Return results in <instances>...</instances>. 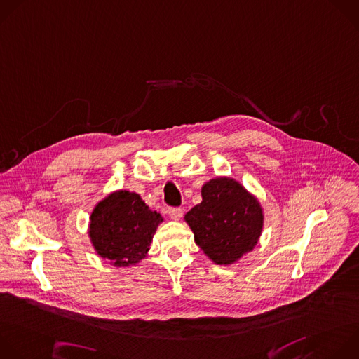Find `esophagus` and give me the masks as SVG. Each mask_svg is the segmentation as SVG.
<instances>
[{
  "instance_id": "esophagus-1",
  "label": "esophagus",
  "mask_w": 359,
  "mask_h": 359,
  "mask_svg": "<svg viewBox=\"0 0 359 359\" xmlns=\"http://www.w3.org/2000/svg\"><path fill=\"white\" fill-rule=\"evenodd\" d=\"M168 214H169V217H170L172 219L177 221V219H180V218L183 217V208H180V207H172V208L168 210Z\"/></svg>"
}]
</instances>
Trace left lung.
Instances as JSON below:
<instances>
[{"label": "left lung", "mask_w": 359, "mask_h": 359, "mask_svg": "<svg viewBox=\"0 0 359 359\" xmlns=\"http://www.w3.org/2000/svg\"><path fill=\"white\" fill-rule=\"evenodd\" d=\"M201 197L184 215L194 241L217 265L233 264L258 243L264 225L259 201L229 177L207 182Z\"/></svg>", "instance_id": "left-lung-1"}]
</instances>
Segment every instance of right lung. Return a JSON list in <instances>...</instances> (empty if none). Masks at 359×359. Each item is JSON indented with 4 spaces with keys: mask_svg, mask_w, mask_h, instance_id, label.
<instances>
[{
    "mask_svg": "<svg viewBox=\"0 0 359 359\" xmlns=\"http://www.w3.org/2000/svg\"><path fill=\"white\" fill-rule=\"evenodd\" d=\"M162 221V215L152 211L140 194L119 190L95 205L88 232L101 258L114 266H130L147 255Z\"/></svg>",
    "mask_w": 359,
    "mask_h": 359,
    "instance_id": "obj_1",
    "label": "right lung"
}]
</instances>
